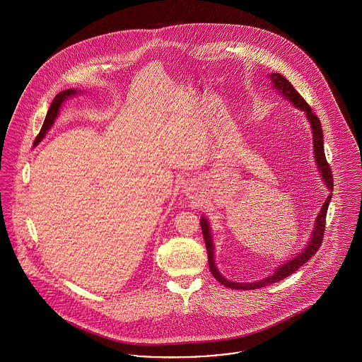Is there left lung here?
I'll list each match as a JSON object with an SVG mask.
<instances>
[{"label": "left lung", "mask_w": 362, "mask_h": 362, "mask_svg": "<svg viewBox=\"0 0 362 362\" xmlns=\"http://www.w3.org/2000/svg\"><path fill=\"white\" fill-rule=\"evenodd\" d=\"M272 80L274 83V86L281 89L282 93L291 99L293 104L301 110H304L307 112V117L310 122L312 126V133H313V152H315V160L316 164L319 167V171L322 173V176L328 186V189H334V179H332V171L331 167L327 163V158L325 155V145H323V130H322V123L319 121L317 115L310 110V104L305 102V99L296 90V88L289 83L288 78H285L284 76H281L279 73H273ZM332 194H329L325 202V205L322 206V210L319 213V217L316 220V225H315V230L312 235V239L310 240L308 247L296 258H293L291 262L282 264L279 269H276V273L272 274L262 281L258 282H251V284H239V282H232L228 281L226 278L221 276L217 272V267L214 264V259H213V241H211V236H210V230H209V224L206 220L202 218L201 220V228H202V233H204V239H205V244H206L207 258H209V269L211 272L213 276L226 288L230 289H239V291H251V289H260L269 284H274L278 282L286 276H292L294 272H297L304 263H307L310 260V257H313L317 250L320 248L322 243H323V238H325V229H326V216H327L328 204L331 201Z\"/></svg>", "instance_id": "left-lung-1"}]
</instances>
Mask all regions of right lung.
Here are the masks:
<instances>
[{"label": "right lung", "instance_id": "right-lung-1", "mask_svg": "<svg viewBox=\"0 0 362 362\" xmlns=\"http://www.w3.org/2000/svg\"><path fill=\"white\" fill-rule=\"evenodd\" d=\"M74 92H76V90H73V89H66V90H64V92L58 93V95L54 98L52 105H50V108H49V111H47L46 119L43 122V126H42V129H40V133H39V134H37V137H36V142H39V141H40V138L45 137L46 132L50 129L52 122H54V119L57 118V114H58V111H59L61 103H62L68 96L73 95Z\"/></svg>", "mask_w": 362, "mask_h": 362}]
</instances>
